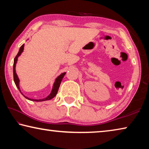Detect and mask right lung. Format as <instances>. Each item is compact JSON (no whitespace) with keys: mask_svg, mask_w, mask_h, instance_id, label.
<instances>
[{"mask_svg":"<svg viewBox=\"0 0 149 149\" xmlns=\"http://www.w3.org/2000/svg\"><path fill=\"white\" fill-rule=\"evenodd\" d=\"M24 44H23L20 47V49L19 50V52L16 55V56L15 57V58L14 60V65H13V74H14V83L15 84H16V87H17V89H19V91H20V93H22V95H23V93L21 92V90H20V88H19V79L18 77H17V74L16 72V63L17 61V58H18V57L21 55V54L24 51ZM65 74V72L62 73V74H60V75H58L56 78V79H55V81L53 84V86H52V89L51 92H50V95L49 96H47L46 98H44V99H29V98L26 97V96L24 95V97H26L27 99H28L29 100H33V101H36V102H41V101H44V100H50L52 99H53V98L55 97V96L56 95L57 93H58V91L59 89V87H60V85L61 84V81L63 79V77Z\"/></svg>","mask_w":149,"mask_h":149,"instance_id":"1","label":"right lung"}]
</instances>
